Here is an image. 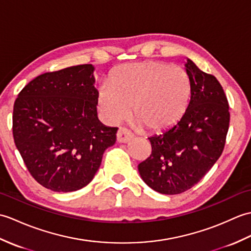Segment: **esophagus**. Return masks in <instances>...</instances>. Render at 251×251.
Here are the masks:
<instances>
[{
	"label": "esophagus",
	"mask_w": 251,
	"mask_h": 251,
	"mask_svg": "<svg viewBox=\"0 0 251 251\" xmlns=\"http://www.w3.org/2000/svg\"><path fill=\"white\" fill-rule=\"evenodd\" d=\"M133 137H134V135L129 130L126 129V127H119L118 132H117V141L119 143H127Z\"/></svg>",
	"instance_id": "1"
}]
</instances>
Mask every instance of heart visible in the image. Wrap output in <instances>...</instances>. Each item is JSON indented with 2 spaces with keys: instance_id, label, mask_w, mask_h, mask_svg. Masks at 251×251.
Wrapping results in <instances>:
<instances>
[{
  "instance_id": "b5f03b06",
  "label": "heart",
  "mask_w": 251,
  "mask_h": 251,
  "mask_svg": "<svg viewBox=\"0 0 251 251\" xmlns=\"http://www.w3.org/2000/svg\"><path fill=\"white\" fill-rule=\"evenodd\" d=\"M189 74L162 61L130 63L117 69L99 88L98 105L103 118L117 125L131 115L150 132H164L177 125L191 99Z\"/></svg>"
}]
</instances>
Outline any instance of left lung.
I'll return each mask as SVG.
<instances>
[{"label": "left lung", "mask_w": 251, "mask_h": 251, "mask_svg": "<svg viewBox=\"0 0 251 251\" xmlns=\"http://www.w3.org/2000/svg\"><path fill=\"white\" fill-rule=\"evenodd\" d=\"M186 68L192 85L186 113L172 129L148 137L151 154L138 164L143 180L162 194L196 186L220 158L229 130V103L220 82L191 60Z\"/></svg>", "instance_id": "8db88e82"}]
</instances>
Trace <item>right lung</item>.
<instances>
[{"instance_id":"obj_1","label":"right lung","mask_w":251,"mask_h":251,"mask_svg":"<svg viewBox=\"0 0 251 251\" xmlns=\"http://www.w3.org/2000/svg\"><path fill=\"white\" fill-rule=\"evenodd\" d=\"M93 66L82 64L44 73L19 92L13 136L27 171L54 192L87 186L96 175L118 127L98 119Z\"/></svg>"}]
</instances>
